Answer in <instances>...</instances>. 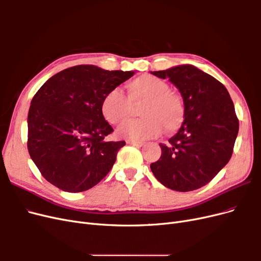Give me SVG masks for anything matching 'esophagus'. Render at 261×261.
I'll use <instances>...</instances> for the list:
<instances>
[{
    "instance_id": "34e87169",
    "label": "esophagus",
    "mask_w": 261,
    "mask_h": 261,
    "mask_svg": "<svg viewBox=\"0 0 261 261\" xmlns=\"http://www.w3.org/2000/svg\"><path fill=\"white\" fill-rule=\"evenodd\" d=\"M126 143H127V145H132V146H135V147H138V148L144 146L143 141H137V140H127Z\"/></svg>"
}]
</instances>
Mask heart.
I'll return each mask as SVG.
<instances>
[{
  "mask_svg": "<svg viewBox=\"0 0 261 261\" xmlns=\"http://www.w3.org/2000/svg\"><path fill=\"white\" fill-rule=\"evenodd\" d=\"M127 98L121 90L109 91L101 101V113L112 125L124 122L132 112V106L143 102L139 120L122 124L116 130L120 138L144 140L156 137L164 129L172 134L185 121V105L177 92L169 90V85L160 78L143 75L126 86Z\"/></svg>",
  "mask_w": 261,
  "mask_h": 261,
  "instance_id": "heart-1",
  "label": "heart"
}]
</instances>
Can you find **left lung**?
<instances>
[{"label": "left lung", "instance_id": "8db88e82", "mask_svg": "<svg viewBox=\"0 0 261 261\" xmlns=\"http://www.w3.org/2000/svg\"><path fill=\"white\" fill-rule=\"evenodd\" d=\"M152 74L175 85L186 113L169 144H160V159L150 164V169L165 187L195 191L208 184L231 159L239 134L233 101L223 84L193 65Z\"/></svg>", "mask_w": 261, "mask_h": 261}]
</instances>
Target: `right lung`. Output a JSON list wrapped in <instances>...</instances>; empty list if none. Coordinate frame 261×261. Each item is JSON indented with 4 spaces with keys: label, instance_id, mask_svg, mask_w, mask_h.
I'll return each instance as SVG.
<instances>
[{
    "label": "right lung",
    "instance_id": "right-lung-1",
    "mask_svg": "<svg viewBox=\"0 0 261 261\" xmlns=\"http://www.w3.org/2000/svg\"><path fill=\"white\" fill-rule=\"evenodd\" d=\"M135 72L77 65L55 74L31 100L27 147L42 176L64 192L97 185L112 169L125 141H109L113 132L101 101Z\"/></svg>",
    "mask_w": 261,
    "mask_h": 261
}]
</instances>
